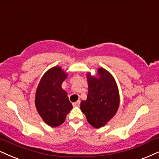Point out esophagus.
<instances>
[{
  "mask_svg": "<svg viewBox=\"0 0 159 159\" xmlns=\"http://www.w3.org/2000/svg\"><path fill=\"white\" fill-rule=\"evenodd\" d=\"M80 100L76 101V102L73 103V105H74V107H75V106H80Z\"/></svg>",
  "mask_w": 159,
  "mask_h": 159,
  "instance_id": "esophagus-1",
  "label": "esophagus"
}]
</instances>
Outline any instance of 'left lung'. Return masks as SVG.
<instances>
[{"mask_svg":"<svg viewBox=\"0 0 159 159\" xmlns=\"http://www.w3.org/2000/svg\"><path fill=\"white\" fill-rule=\"evenodd\" d=\"M98 76L88 73L87 99L80 103V109L91 126L99 128L114 116L119 106V94L114 78L103 68L97 70Z\"/></svg>","mask_w":159,"mask_h":159,"instance_id":"1","label":"left lung"}]
</instances>
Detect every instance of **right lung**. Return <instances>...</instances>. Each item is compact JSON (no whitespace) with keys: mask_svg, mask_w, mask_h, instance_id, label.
<instances>
[{"mask_svg":"<svg viewBox=\"0 0 159 159\" xmlns=\"http://www.w3.org/2000/svg\"><path fill=\"white\" fill-rule=\"evenodd\" d=\"M67 76L68 74L60 67H53L44 74L37 89V111L45 122L51 127L62 125L73 107L67 93L61 86Z\"/></svg>","mask_w":159,"mask_h":159,"instance_id":"1","label":"right lung"}]
</instances>
